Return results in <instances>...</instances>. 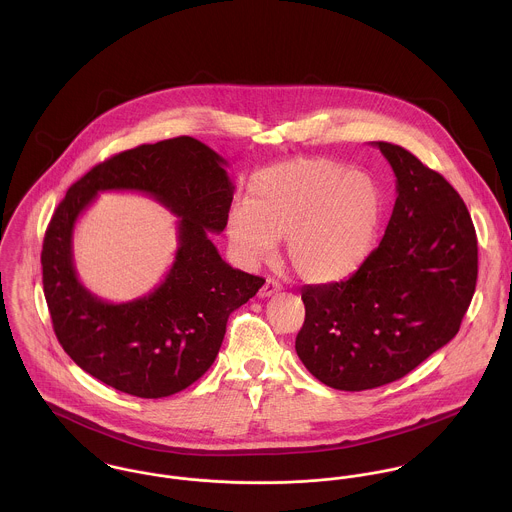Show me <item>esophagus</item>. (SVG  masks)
I'll return each instance as SVG.
<instances>
[{"label":"esophagus","instance_id":"obj_1","mask_svg":"<svg viewBox=\"0 0 512 512\" xmlns=\"http://www.w3.org/2000/svg\"><path fill=\"white\" fill-rule=\"evenodd\" d=\"M280 290H282L280 282L274 280V278H268V280L264 282V286L260 288V297H270V295H274V293H278Z\"/></svg>","mask_w":512,"mask_h":512}]
</instances>
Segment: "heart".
Wrapping results in <instances>:
<instances>
[{
    "label": "heart",
    "mask_w": 512,
    "mask_h": 512,
    "mask_svg": "<svg viewBox=\"0 0 512 512\" xmlns=\"http://www.w3.org/2000/svg\"><path fill=\"white\" fill-rule=\"evenodd\" d=\"M382 215L376 181L327 159H303L260 171L246 205L226 217L232 250L246 262L266 260L286 240L293 272L313 284L353 276L370 256Z\"/></svg>",
    "instance_id": "b5f03b06"
}]
</instances>
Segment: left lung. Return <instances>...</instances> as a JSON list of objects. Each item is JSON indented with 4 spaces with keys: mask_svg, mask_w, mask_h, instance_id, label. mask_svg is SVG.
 Instances as JSON below:
<instances>
[{
    "mask_svg": "<svg viewBox=\"0 0 512 512\" xmlns=\"http://www.w3.org/2000/svg\"><path fill=\"white\" fill-rule=\"evenodd\" d=\"M396 175L384 238L343 282L303 286L297 357L323 384L406 376L459 331L477 284V236L459 193L404 147L372 142Z\"/></svg>",
    "mask_w": 512,
    "mask_h": 512,
    "instance_id": "left-lung-1",
    "label": "left lung"
}]
</instances>
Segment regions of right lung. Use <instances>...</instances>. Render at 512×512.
<instances>
[{"label": "right lung", "mask_w": 512, "mask_h": 512, "mask_svg": "<svg viewBox=\"0 0 512 512\" xmlns=\"http://www.w3.org/2000/svg\"><path fill=\"white\" fill-rule=\"evenodd\" d=\"M224 165L217 151L181 136L122 151L67 191L43 240V292L59 343L90 376L138 398L185 390L215 363L228 315L264 286L228 266L211 240L234 193ZM102 190L146 192L182 219L166 280L126 304L88 293L73 270V224Z\"/></svg>", "instance_id": "1"}]
</instances>
